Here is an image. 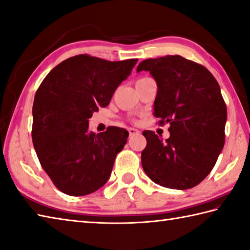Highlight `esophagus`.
I'll return each mask as SVG.
<instances>
[{"instance_id": "1", "label": "esophagus", "mask_w": 250, "mask_h": 250, "mask_svg": "<svg viewBox=\"0 0 250 250\" xmlns=\"http://www.w3.org/2000/svg\"><path fill=\"white\" fill-rule=\"evenodd\" d=\"M128 131H129L130 135H134V134H138V133H140V131H139V130H136V129H134V128H130Z\"/></svg>"}]
</instances>
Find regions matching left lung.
<instances>
[{"mask_svg": "<svg viewBox=\"0 0 250 250\" xmlns=\"http://www.w3.org/2000/svg\"><path fill=\"white\" fill-rule=\"evenodd\" d=\"M149 71L157 83L154 116L169 124L165 142L144 131L142 166L164 188L188 189L207 177L224 146L227 106L219 83L206 67L180 55L145 60L136 71Z\"/></svg>", "mask_w": 250, "mask_h": 250, "instance_id": "1", "label": "left lung"}]
</instances>
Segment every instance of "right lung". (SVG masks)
I'll return each mask as SVG.
<instances>
[{
  "label": "right lung",
  "mask_w": 250,
  "mask_h": 250,
  "mask_svg": "<svg viewBox=\"0 0 250 250\" xmlns=\"http://www.w3.org/2000/svg\"><path fill=\"white\" fill-rule=\"evenodd\" d=\"M136 62L81 54L58 63L39 86L32 107L33 146L42 168L62 193L83 196L108 181L129 132L109 126L95 134L89 131V119L109 104Z\"/></svg>",
  "instance_id": "obj_1"
}]
</instances>
